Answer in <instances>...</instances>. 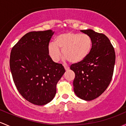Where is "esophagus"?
<instances>
[{
    "instance_id": "obj_1",
    "label": "esophagus",
    "mask_w": 126,
    "mask_h": 126,
    "mask_svg": "<svg viewBox=\"0 0 126 126\" xmlns=\"http://www.w3.org/2000/svg\"><path fill=\"white\" fill-rule=\"evenodd\" d=\"M64 68L66 70H68L69 69V67L67 66H64Z\"/></svg>"
}]
</instances>
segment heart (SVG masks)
Here are the masks:
<instances>
[{"mask_svg": "<svg viewBox=\"0 0 126 126\" xmlns=\"http://www.w3.org/2000/svg\"><path fill=\"white\" fill-rule=\"evenodd\" d=\"M92 48V39L89 35L69 32L57 36L55 42L49 43L48 51L54 62L60 60L61 49L65 60L78 63L88 56Z\"/></svg>", "mask_w": 126, "mask_h": 126, "instance_id": "obj_1", "label": "heart"}]
</instances>
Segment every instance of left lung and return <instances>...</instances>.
<instances>
[{
	"mask_svg": "<svg viewBox=\"0 0 126 126\" xmlns=\"http://www.w3.org/2000/svg\"><path fill=\"white\" fill-rule=\"evenodd\" d=\"M92 39V48L82 62L70 66L75 74V94L84 100L96 99L105 91L112 78L115 62L114 48L104 34L92 29L81 30Z\"/></svg>",
	"mask_w": 126,
	"mask_h": 126,
	"instance_id": "8db88e82",
	"label": "left lung"
}]
</instances>
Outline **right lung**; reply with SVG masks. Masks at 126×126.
Instances as JSON below:
<instances>
[{
  "mask_svg": "<svg viewBox=\"0 0 126 126\" xmlns=\"http://www.w3.org/2000/svg\"><path fill=\"white\" fill-rule=\"evenodd\" d=\"M54 32H31L12 48L10 69L18 91L26 100L36 105L51 102L56 85L65 72L62 64L54 62L48 51Z\"/></svg>",
  "mask_w": 126,
  "mask_h": 126,
  "instance_id": "obj_1",
  "label": "right lung"
}]
</instances>
